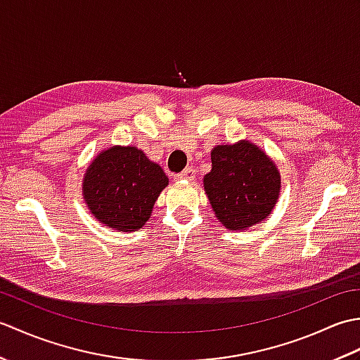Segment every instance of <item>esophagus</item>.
I'll return each mask as SVG.
<instances>
[{
    "label": "esophagus",
    "mask_w": 360,
    "mask_h": 360,
    "mask_svg": "<svg viewBox=\"0 0 360 360\" xmlns=\"http://www.w3.org/2000/svg\"><path fill=\"white\" fill-rule=\"evenodd\" d=\"M179 179H186V181H193L196 178V172L193 167H187L186 170H182L179 174H178Z\"/></svg>",
    "instance_id": "esophagus-1"
}]
</instances>
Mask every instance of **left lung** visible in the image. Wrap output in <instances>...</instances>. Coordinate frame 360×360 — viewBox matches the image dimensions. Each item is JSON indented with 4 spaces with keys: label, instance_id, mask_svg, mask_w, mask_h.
I'll return each instance as SVG.
<instances>
[{
    "label": "left lung",
    "instance_id": "8db88e82",
    "mask_svg": "<svg viewBox=\"0 0 360 360\" xmlns=\"http://www.w3.org/2000/svg\"><path fill=\"white\" fill-rule=\"evenodd\" d=\"M204 188L217 218L231 231H246L269 217L280 193V173L257 145L241 141L212 150Z\"/></svg>",
    "mask_w": 360,
    "mask_h": 360
}]
</instances>
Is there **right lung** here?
Instances as JSON below:
<instances>
[{
    "label": "right lung",
    "mask_w": 360,
    "mask_h": 360,
    "mask_svg": "<svg viewBox=\"0 0 360 360\" xmlns=\"http://www.w3.org/2000/svg\"><path fill=\"white\" fill-rule=\"evenodd\" d=\"M83 196L102 224L119 232L141 229L168 178L158 164L134 147L102 151L86 170Z\"/></svg>",
    "instance_id": "1"
}]
</instances>
